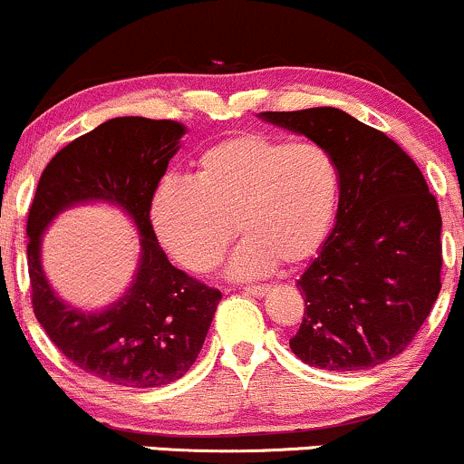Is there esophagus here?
Here are the masks:
<instances>
[{"instance_id": "34e87169", "label": "esophagus", "mask_w": 464, "mask_h": 464, "mask_svg": "<svg viewBox=\"0 0 464 464\" xmlns=\"http://www.w3.org/2000/svg\"><path fill=\"white\" fill-rule=\"evenodd\" d=\"M244 292L250 296H255V299H262V296H266L270 292V285H246L244 287Z\"/></svg>"}]
</instances>
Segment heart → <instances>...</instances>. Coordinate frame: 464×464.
<instances>
[{"label":"heart","mask_w":464,"mask_h":464,"mask_svg":"<svg viewBox=\"0 0 464 464\" xmlns=\"http://www.w3.org/2000/svg\"><path fill=\"white\" fill-rule=\"evenodd\" d=\"M338 194V165L324 148L246 132L202 150L191 180H163L150 222L163 248L196 275L216 268L237 227L246 239L227 273L250 279L314 257L329 236Z\"/></svg>","instance_id":"b5f03b06"}]
</instances>
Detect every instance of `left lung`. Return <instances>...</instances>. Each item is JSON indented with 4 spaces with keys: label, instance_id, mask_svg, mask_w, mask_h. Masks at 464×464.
I'll return each mask as SVG.
<instances>
[{
    "label": "left lung",
    "instance_id": "1",
    "mask_svg": "<svg viewBox=\"0 0 464 464\" xmlns=\"http://www.w3.org/2000/svg\"><path fill=\"white\" fill-rule=\"evenodd\" d=\"M338 165L335 225L296 281L305 314L290 349L324 371H364L412 343L440 292V211L395 141L334 106L259 113Z\"/></svg>",
    "mask_w": 464,
    "mask_h": 464
}]
</instances>
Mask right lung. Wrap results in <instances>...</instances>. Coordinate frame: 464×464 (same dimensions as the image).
Segmentation results:
<instances>
[{"mask_svg":"<svg viewBox=\"0 0 464 464\" xmlns=\"http://www.w3.org/2000/svg\"><path fill=\"white\" fill-rule=\"evenodd\" d=\"M188 132L172 120L115 117L67 143L47 163L28 216V270L36 321L69 362L126 388H157L191 369L222 295L174 268L159 246L150 200ZM104 201L131 218L140 262L120 300L80 311L43 270V236L63 210Z\"/></svg>","mask_w":464,"mask_h":464,"instance_id":"1","label":"right lung"}]
</instances>
